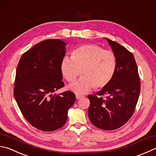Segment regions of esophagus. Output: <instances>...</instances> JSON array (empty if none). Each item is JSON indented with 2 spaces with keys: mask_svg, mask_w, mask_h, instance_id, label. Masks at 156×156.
Returning a JSON list of instances; mask_svg holds the SVG:
<instances>
[{
  "mask_svg": "<svg viewBox=\"0 0 156 156\" xmlns=\"http://www.w3.org/2000/svg\"><path fill=\"white\" fill-rule=\"evenodd\" d=\"M75 96H76V98H77V99H80V98H83V95L78 94H76Z\"/></svg>",
  "mask_w": 156,
  "mask_h": 156,
  "instance_id": "esophagus-1",
  "label": "esophagus"
}]
</instances>
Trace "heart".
Wrapping results in <instances>:
<instances>
[{
  "instance_id": "heart-1",
  "label": "heart",
  "mask_w": 156,
  "mask_h": 156,
  "mask_svg": "<svg viewBox=\"0 0 156 156\" xmlns=\"http://www.w3.org/2000/svg\"><path fill=\"white\" fill-rule=\"evenodd\" d=\"M116 58L114 53L95 44L79 47L73 51L71 58H64L61 62L62 74L69 83L80 75L82 77L70 89L81 94L94 87L104 88L110 83L115 72Z\"/></svg>"
}]
</instances>
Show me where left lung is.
I'll list each match as a JSON object with an SVG mask.
<instances>
[{"label": "left lung", "mask_w": 156, "mask_h": 156, "mask_svg": "<svg viewBox=\"0 0 156 156\" xmlns=\"http://www.w3.org/2000/svg\"><path fill=\"white\" fill-rule=\"evenodd\" d=\"M116 58V69L107 86L88 95V116L97 128L113 130L122 127L133 116L140 91L138 67L133 54L120 44L108 39Z\"/></svg>", "instance_id": "obj_1"}]
</instances>
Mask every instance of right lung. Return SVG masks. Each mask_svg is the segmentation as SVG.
Returning <instances> with one entry per match:
<instances>
[{
    "mask_svg": "<svg viewBox=\"0 0 156 156\" xmlns=\"http://www.w3.org/2000/svg\"><path fill=\"white\" fill-rule=\"evenodd\" d=\"M66 44L47 39L23 54L17 64L14 97L28 123L44 132L56 130L65 124L75 95L68 90L53 95L64 86L60 65Z\"/></svg>",
    "mask_w": 156,
    "mask_h": 156,
    "instance_id": "right-lung-1",
    "label": "right lung"
}]
</instances>
